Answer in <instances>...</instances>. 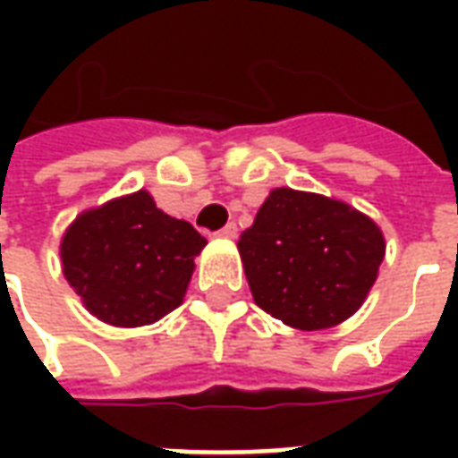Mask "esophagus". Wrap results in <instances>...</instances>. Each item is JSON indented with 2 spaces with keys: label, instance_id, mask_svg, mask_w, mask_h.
Instances as JSON below:
<instances>
[{
  "label": "esophagus",
  "instance_id": "esophagus-1",
  "mask_svg": "<svg viewBox=\"0 0 458 458\" xmlns=\"http://www.w3.org/2000/svg\"><path fill=\"white\" fill-rule=\"evenodd\" d=\"M216 235L223 240H235L238 238V225H235V223H228V225H225V228H220Z\"/></svg>",
  "mask_w": 458,
  "mask_h": 458
}]
</instances>
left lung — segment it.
<instances>
[{
  "mask_svg": "<svg viewBox=\"0 0 458 458\" xmlns=\"http://www.w3.org/2000/svg\"><path fill=\"white\" fill-rule=\"evenodd\" d=\"M238 250L255 304L287 327L318 331L360 309L377 279L385 238L344 200L275 189Z\"/></svg>",
  "mask_w": 458,
  "mask_h": 458,
  "instance_id": "1",
  "label": "left lung"
}]
</instances>
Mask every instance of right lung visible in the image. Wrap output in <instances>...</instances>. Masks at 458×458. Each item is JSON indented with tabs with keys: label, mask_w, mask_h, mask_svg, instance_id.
<instances>
[{
	"label": "right lung",
	"mask_w": 458,
	"mask_h": 458,
	"mask_svg": "<svg viewBox=\"0 0 458 458\" xmlns=\"http://www.w3.org/2000/svg\"><path fill=\"white\" fill-rule=\"evenodd\" d=\"M206 238L137 191L81 213L61 240L68 284L105 324L147 327L179 307Z\"/></svg>",
	"instance_id": "right-lung-1"
}]
</instances>
